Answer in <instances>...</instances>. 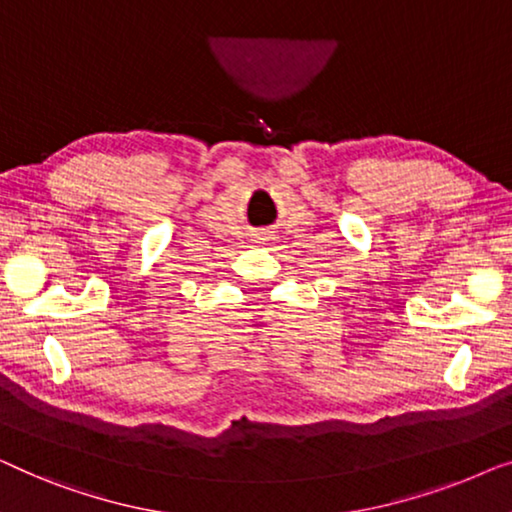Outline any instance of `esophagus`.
Listing matches in <instances>:
<instances>
[{
	"label": "esophagus",
	"instance_id": "1",
	"mask_svg": "<svg viewBox=\"0 0 512 512\" xmlns=\"http://www.w3.org/2000/svg\"><path fill=\"white\" fill-rule=\"evenodd\" d=\"M257 236H259V241H266V239H271V232H259Z\"/></svg>",
	"mask_w": 512,
	"mask_h": 512
}]
</instances>
